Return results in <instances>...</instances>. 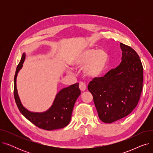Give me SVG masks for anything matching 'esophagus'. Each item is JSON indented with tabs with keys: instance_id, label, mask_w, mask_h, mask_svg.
I'll return each instance as SVG.
<instances>
[{
	"instance_id": "obj_1",
	"label": "esophagus",
	"mask_w": 153,
	"mask_h": 153,
	"mask_svg": "<svg viewBox=\"0 0 153 153\" xmlns=\"http://www.w3.org/2000/svg\"><path fill=\"white\" fill-rule=\"evenodd\" d=\"M79 89H80V90H81L82 92L85 91L86 90V85H85V84L84 82H80L79 83Z\"/></svg>"
}]
</instances>
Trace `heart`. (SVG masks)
<instances>
[{"instance_id":"b5f03b06","label":"heart","mask_w":153,"mask_h":153,"mask_svg":"<svg viewBox=\"0 0 153 153\" xmlns=\"http://www.w3.org/2000/svg\"><path fill=\"white\" fill-rule=\"evenodd\" d=\"M108 59L109 56L105 50H96L93 48H85L72 53L70 56L69 63L76 68L84 65L83 71L85 76L97 77L105 69ZM71 71V69H68V72Z\"/></svg>"}]
</instances>
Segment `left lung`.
Here are the masks:
<instances>
[{
    "label": "left lung",
    "instance_id": "8db88e82",
    "mask_svg": "<svg viewBox=\"0 0 153 153\" xmlns=\"http://www.w3.org/2000/svg\"><path fill=\"white\" fill-rule=\"evenodd\" d=\"M122 62L103 77L89 82V90L99 118L111 123L129 115L137 105L143 89V68L138 54L120 43Z\"/></svg>",
    "mask_w": 153,
    "mask_h": 153
}]
</instances>
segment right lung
<instances>
[{
  "mask_svg": "<svg viewBox=\"0 0 153 153\" xmlns=\"http://www.w3.org/2000/svg\"><path fill=\"white\" fill-rule=\"evenodd\" d=\"M25 59V53H24L14 77V97L21 114L35 125L45 130L60 129L66 126L71 121L75 102L81 95L79 83L61 89L56 94L53 105L48 110L43 112L30 111L22 105L17 89V74L23 67Z\"/></svg>",
  "mask_w": 153,
  "mask_h": 153,
  "instance_id": "1",
  "label": "right lung"
}]
</instances>
